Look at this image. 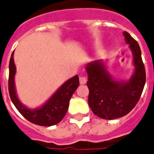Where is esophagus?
<instances>
[{"label":"esophagus","instance_id":"34e87169","mask_svg":"<svg viewBox=\"0 0 154 154\" xmlns=\"http://www.w3.org/2000/svg\"><path fill=\"white\" fill-rule=\"evenodd\" d=\"M87 82V77L85 76H81L80 77V84L81 85H85Z\"/></svg>","mask_w":154,"mask_h":154}]
</instances>
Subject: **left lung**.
Segmentation results:
<instances>
[{"label":"left lung","mask_w":154,"mask_h":154,"mask_svg":"<svg viewBox=\"0 0 154 154\" xmlns=\"http://www.w3.org/2000/svg\"><path fill=\"white\" fill-rule=\"evenodd\" d=\"M125 42L132 53L134 70L128 80H116L107 69L106 62L88 63V105L97 117L105 120L122 117L139 102L146 83V71L140 48L128 32H123Z\"/></svg>","instance_id":"left-lung-1"}]
</instances>
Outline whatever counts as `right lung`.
<instances>
[{
	"label": "right lung",
	"mask_w": 154,
	"mask_h": 154,
	"mask_svg": "<svg viewBox=\"0 0 154 154\" xmlns=\"http://www.w3.org/2000/svg\"><path fill=\"white\" fill-rule=\"evenodd\" d=\"M13 57L14 51L11 54L9 63L8 90L15 108L26 120L35 125L46 127L57 125L65 117L69 108L71 96L79 86L78 75H75L64 82L44 104L31 109L24 105L17 95L15 84L16 67Z\"/></svg>",
	"instance_id": "1"
}]
</instances>
